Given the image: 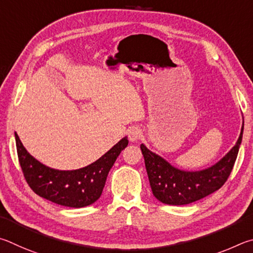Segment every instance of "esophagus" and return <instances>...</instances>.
Masks as SVG:
<instances>
[{"instance_id": "34e87169", "label": "esophagus", "mask_w": 253, "mask_h": 253, "mask_svg": "<svg viewBox=\"0 0 253 253\" xmlns=\"http://www.w3.org/2000/svg\"><path fill=\"white\" fill-rule=\"evenodd\" d=\"M141 131L138 127H131V129L127 131V136H129V140L134 142V141H138L141 138Z\"/></svg>"}]
</instances>
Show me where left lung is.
<instances>
[{
    "instance_id": "left-lung-1",
    "label": "left lung",
    "mask_w": 253,
    "mask_h": 253,
    "mask_svg": "<svg viewBox=\"0 0 253 253\" xmlns=\"http://www.w3.org/2000/svg\"><path fill=\"white\" fill-rule=\"evenodd\" d=\"M243 134L237 143L214 166L201 171H183L141 144L152 193L159 201L170 206L189 205L219 190L228 180L237 160Z\"/></svg>"
}]
</instances>
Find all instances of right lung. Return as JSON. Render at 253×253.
Masks as SVG:
<instances>
[{
    "label": "right lung",
    "mask_w": 253,
    "mask_h": 253,
    "mask_svg": "<svg viewBox=\"0 0 253 253\" xmlns=\"http://www.w3.org/2000/svg\"><path fill=\"white\" fill-rule=\"evenodd\" d=\"M19 162L30 188L56 205L83 208L94 203L103 191L106 176L129 140L123 138L99 160L82 169L61 171L42 165L23 147L15 133Z\"/></svg>",
    "instance_id": "1"
}]
</instances>
